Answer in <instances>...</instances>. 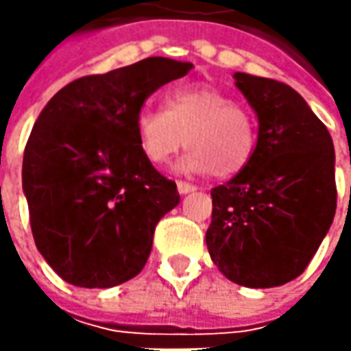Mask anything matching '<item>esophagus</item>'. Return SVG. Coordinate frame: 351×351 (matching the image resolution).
Returning <instances> with one entry per match:
<instances>
[{
  "label": "esophagus",
  "instance_id": "obj_1",
  "mask_svg": "<svg viewBox=\"0 0 351 351\" xmlns=\"http://www.w3.org/2000/svg\"><path fill=\"white\" fill-rule=\"evenodd\" d=\"M197 187L195 185H191V183H185V182H178V191H180V195H185V193H193Z\"/></svg>",
  "mask_w": 351,
  "mask_h": 351
}]
</instances>
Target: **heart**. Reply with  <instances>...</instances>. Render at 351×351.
<instances>
[{"label":"heart","instance_id":"1","mask_svg":"<svg viewBox=\"0 0 351 351\" xmlns=\"http://www.w3.org/2000/svg\"><path fill=\"white\" fill-rule=\"evenodd\" d=\"M136 138L152 164H166L183 146L182 173L232 178L248 166L256 127L248 111L210 86H187L166 95V111L144 107L136 115Z\"/></svg>","mask_w":351,"mask_h":351}]
</instances>
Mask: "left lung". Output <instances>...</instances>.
Wrapping results in <instances>:
<instances>
[{"mask_svg": "<svg viewBox=\"0 0 351 351\" xmlns=\"http://www.w3.org/2000/svg\"><path fill=\"white\" fill-rule=\"evenodd\" d=\"M258 117L248 166L210 191V260L226 279L252 289L299 277L336 213L334 144L303 97L269 77L234 74Z\"/></svg>", "mask_w": 351, "mask_h": 351, "instance_id": "obj_1", "label": "left lung"}]
</instances>
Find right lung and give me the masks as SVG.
I'll return each mask as SVG.
<instances>
[{"mask_svg":"<svg viewBox=\"0 0 351 351\" xmlns=\"http://www.w3.org/2000/svg\"><path fill=\"white\" fill-rule=\"evenodd\" d=\"M191 62L152 56L62 88L34 123L23 193L34 244L75 287L107 289L138 276L158 221L180 193L142 154L136 115Z\"/></svg>","mask_w":351,"mask_h":351,"instance_id":"right-lung-1","label":"right lung"}]
</instances>
